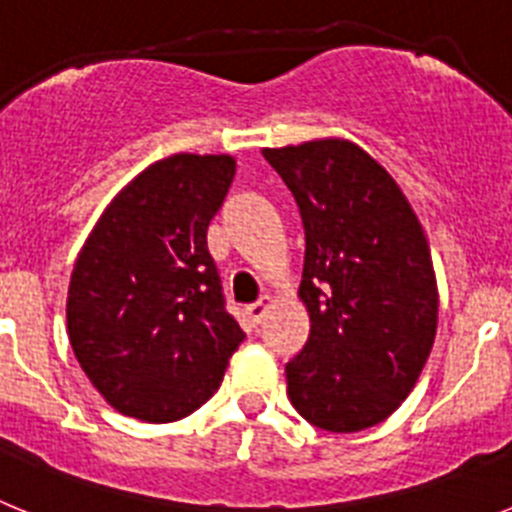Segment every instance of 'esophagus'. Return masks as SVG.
<instances>
[{
  "label": "esophagus",
  "instance_id": "34e87169",
  "mask_svg": "<svg viewBox=\"0 0 512 512\" xmlns=\"http://www.w3.org/2000/svg\"><path fill=\"white\" fill-rule=\"evenodd\" d=\"M271 305H274V300H271L269 295H261L259 300L253 302V305L248 307V315H251L253 323H261V320H264L266 312H269V307H271Z\"/></svg>",
  "mask_w": 512,
  "mask_h": 512
}]
</instances>
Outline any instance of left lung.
I'll use <instances>...</instances> for the list:
<instances>
[{"instance_id":"8db88e82","label":"left lung","mask_w":512,"mask_h":512,"mask_svg":"<svg viewBox=\"0 0 512 512\" xmlns=\"http://www.w3.org/2000/svg\"><path fill=\"white\" fill-rule=\"evenodd\" d=\"M305 225L297 289L310 318L287 364L307 423L356 433L413 392L438 328V284L418 215L392 174L346 138L264 148Z\"/></svg>"}]
</instances>
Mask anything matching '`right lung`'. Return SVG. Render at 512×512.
<instances>
[{"instance_id": "1", "label": "right lung", "mask_w": 512, "mask_h": 512, "mask_svg": "<svg viewBox=\"0 0 512 512\" xmlns=\"http://www.w3.org/2000/svg\"><path fill=\"white\" fill-rule=\"evenodd\" d=\"M235 176L228 153H174L133 176L76 256L66 328L117 413L174 423L205 405L243 330L223 307L207 228Z\"/></svg>"}]
</instances>
